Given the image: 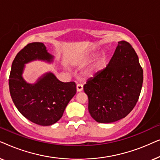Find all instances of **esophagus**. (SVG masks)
<instances>
[{"instance_id":"esophagus-1","label":"esophagus","mask_w":160,"mask_h":160,"mask_svg":"<svg viewBox=\"0 0 160 160\" xmlns=\"http://www.w3.org/2000/svg\"><path fill=\"white\" fill-rule=\"evenodd\" d=\"M76 90H77L78 92H80L83 90V85L81 84H78L76 85Z\"/></svg>"}]
</instances>
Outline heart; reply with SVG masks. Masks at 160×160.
<instances>
[{"label": "heart", "mask_w": 160, "mask_h": 160, "mask_svg": "<svg viewBox=\"0 0 160 160\" xmlns=\"http://www.w3.org/2000/svg\"><path fill=\"white\" fill-rule=\"evenodd\" d=\"M97 56V53L95 52H87L83 54L78 60H76V63L77 65H87L94 60ZM107 58L105 55H101L97 58L92 66L88 70V73L90 76H95L96 74L101 72L106 66Z\"/></svg>", "instance_id": "heart-1"}]
</instances>
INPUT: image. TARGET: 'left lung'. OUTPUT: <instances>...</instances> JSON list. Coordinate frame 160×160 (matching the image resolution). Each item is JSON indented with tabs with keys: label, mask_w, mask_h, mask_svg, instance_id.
Instances as JSON below:
<instances>
[{
	"label": "left lung",
	"mask_w": 160,
	"mask_h": 160,
	"mask_svg": "<svg viewBox=\"0 0 160 160\" xmlns=\"http://www.w3.org/2000/svg\"><path fill=\"white\" fill-rule=\"evenodd\" d=\"M143 79L136 52L129 43L119 41L106 68L84 85L91 117L99 123L125 117L138 102Z\"/></svg>",
	"instance_id": "8db88e82"
}]
</instances>
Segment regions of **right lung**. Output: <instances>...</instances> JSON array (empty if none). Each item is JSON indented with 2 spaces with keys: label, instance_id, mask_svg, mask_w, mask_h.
I'll return each instance as SVG.
<instances>
[{
  "label": "right lung",
  "instance_id": "add662e5",
  "mask_svg": "<svg viewBox=\"0 0 160 160\" xmlns=\"http://www.w3.org/2000/svg\"><path fill=\"white\" fill-rule=\"evenodd\" d=\"M54 63V56L41 42L28 43L15 57L9 76V90L18 111L28 120L41 126L60 119L67 105L76 93L75 82H62L52 72H46L35 83L22 74L25 65L33 61Z\"/></svg>",
  "mask_w": 160,
  "mask_h": 160
}]
</instances>
